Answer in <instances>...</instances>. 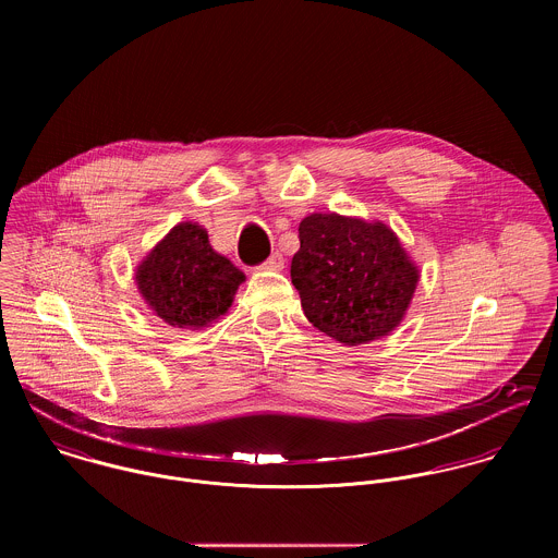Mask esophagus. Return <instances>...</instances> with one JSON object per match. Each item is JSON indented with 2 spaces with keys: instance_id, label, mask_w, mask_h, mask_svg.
<instances>
[{
  "instance_id": "obj_1",
  "label": "esophagus",
  "mask_w": 558,
  "mask_h": 558,
  "mask_svg": "<svg viewBox=\"0 0 558 558\" xmlns=\"http://www.w3.org/2000/svg\"><path fill=\"white\" fill-rule=\"evenodd\" d=\"M283 262H286L283 255H281L279 251H275V253L262 264V268H264V270H281V268H283Z\"/></svg>"
}]
</instances>
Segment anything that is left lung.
I'll return each mask as SVG.
<instances>
[{
  "label": "left lung",
  "instance_id": "1",
  "mask_svg": "<svg viewBox=\"0 0 558 558\" xmlns=\"http://www.w3.org/2000/svg\"><path fill=\"white\" fill-rule=\"evenodd\" d=\"M299 239L290 275L318 330L343 345L396 330L416 290L418 268L391 228L316 213L301 221Z\"/></svg>",
  "mask_w": 558,
  "mask_h": 558
}]
</instances>
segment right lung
Listing matches in <instances>:
<instances>
[{
	"label": "right lung",
	"mask_w": 558,
	"mask_h": 558,
	"mask_svg": "<svg viewBox=\"0 0 558 558\" xmlns=\"http://www.w3.org/2000/svg\"><path fill=\"white\" fill-rule=\"evenodd\" d=\"M148 307L175 328H204L228 314L244 275L197 223H178L135 272Z\"/></svg>",
	"instance_id": "add662e5"
}]
</instances>
